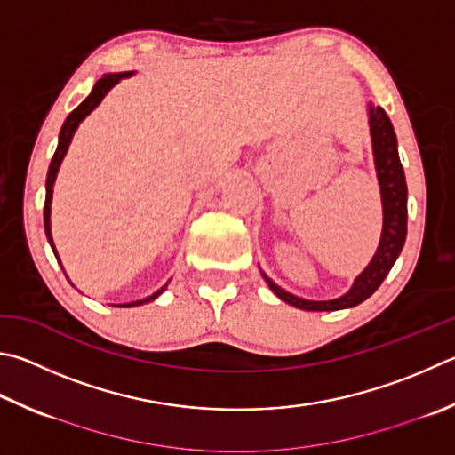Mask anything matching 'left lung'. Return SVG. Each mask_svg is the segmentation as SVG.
<instances>
[{
  "label": "left lung",
  "instance_id": "left-lung-1",
  "mask_svg": "<svg viewBox=\"0 0 455 455\" xmlns=\"http://www.w3.org/2000/svg\"><path fill=\"white\" fill-rule=\"evenodd\" d=\"M370 115V135H371V148H374V164L378 172L379 193H382V209H384V227H382V238H379L378 251L374 259L370 260L364 272L354 280V284L348 292L340 299L334 300H304L286 292L284 288L272 283V280L264 275L270 291L275 292L280 300L292 304L296 308L302 310H342L358 307L374 294L379 284L384 283L387 272L392 270L395 259H398L403 243H406L408 233V187H406V175H403L400 155H398V139H395L392 121L387 117L382 107L368 105Z\"/></svg>",
  "mask_w": 455,
  "mask_h": 455
}]
</instances>
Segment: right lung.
Returning a JSON list of instances; mask_svg holds the SVG:
<instances>
[{
    "instance_id": "right-lung-1",
    "label": "right lung",
    "mask_w": 455,
    "mask_h": 455,
    "mask_svg": "<svg viewBox=\"0 0 455 455\" xmlns=\"http://www.w3.org/2000/svg\"><path fill=\"white\" fill-rule=\"evenodd\" d=\"M129 76H133V73H107V76H103L101 79L97 81L95 87L91 89V93L87 95L85 101L81 103V105H77L76 109H73V111L68 115V119H65L63 127H61V131H60V143H57L55 155H53L52 163H49V171H47V180H45V206H44V227H45V235H47L49 244H52V249H53V254H55L57 262H60V256H57V251H55L53 236H52V220H49V217H52L53 183H55L57 171H60V167H61V161H63L65 153H68L69 143H71L73 135H76L79 123L84 121V119L87 117V115H89L91 111H93L99 103L103 101V97H105L107 93H109V89H111L113 85H117L123 77H129ZM61 268H63V267H61ZM164 288H167V284H164L163 288H159V291H156L155 294L147 296V299H143V300H135V302H129V304H119V307H125V308L141 307V304H147V302L155 300L156 296H159V294L164 291Z\"/></svg>"
}]
</instances>
